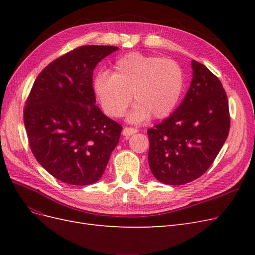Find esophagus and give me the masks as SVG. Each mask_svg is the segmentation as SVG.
<instances>
[{"mask_svg":"<svg viewBox=\"0 0 255 255\" xmlns=\"http://www.w3.org/2000/svg\"><path fill=\"white\" fill-rule=\"evenodd\" d=\"M137 132H138V129L135 128H125L122 130V133L125 136H130V135H133Z\"/></svg>","mask_w":255,"mask_h":255,"instance_id":"obj_1","label":"esophagus"}]
</instances>
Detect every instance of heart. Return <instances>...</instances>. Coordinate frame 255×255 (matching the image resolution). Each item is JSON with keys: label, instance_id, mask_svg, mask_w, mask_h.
I'll return each mask as SVG.
<instances>
[{"label": "heart", "instance_id": "obj_1", "mask_svg": "<svg viewBox=\"0 0 255 255\" xmlns=\"http://www.w3.org/2000/svg\"><path fill=\"white\" fill-rule=\"evenodd\" d=\"M184 85V72L176 61L130 53L116 60L112 75L99 73L92 87L109 117H122L133 99L129 120L140 122L150 116L168 117L180 102Z\"/></svg>", "mask_w": 255, "mask_h": 255}]
</instances>
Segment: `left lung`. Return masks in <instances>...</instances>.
I'll return each instance as SVG.
<instances>
[{"label":"left lung","instance_id":"8db88e82","mask_svg":"<svg viewBox=\"0 0 255 255\" xmlns=\"http://www.w3.org/2000/svg\"><path fill=\"white\" fill-rule=\"evenodd\" d=\"M192 80L183 102L148 129L149 166L159 182L184 185L201 176L218 155L230 130L228 97L219 79L191 61Z\"/></svg>","mask_w":255,"mask_h":255}]
</instances>
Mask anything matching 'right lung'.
Returning <instances> with one entry per match:
<instances>
[{"mask_svg": "<svg viewBox=\"0 0 255 255\" xmlns=\"http://www.w3.org/2000/svg\"><path fill=\"white\" fill-rule=\"evenodd\" d=\"M113 45H83L53 60L33 85L24 126L35 158L57 180L89 185L102 176L122 127L96 105L92 73Z\"/></svg>", "mask_w": 255, "mask_h": 255, "instance_id": "add662e5", "label": "right lung"}]
</instances>
